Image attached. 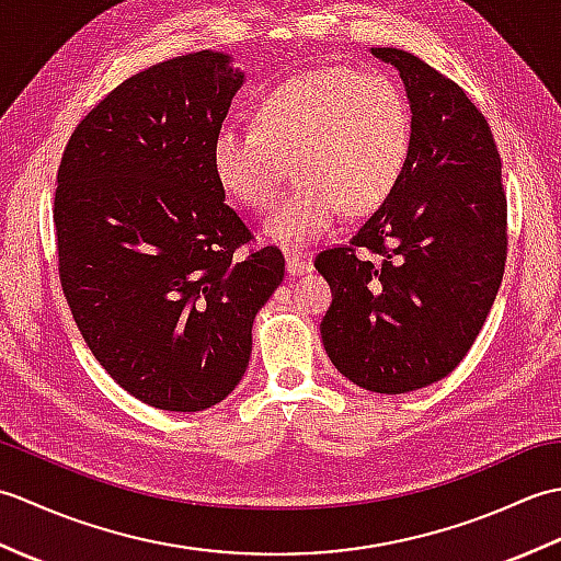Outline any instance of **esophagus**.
Wrapping results in <instances>:
<instances>
[{"mask_svg":"<svg viewBox=\"0 0 561 561\" xmlns=\"http://www.w3.org/2000/svg\"><path fill=\"white\" fill-rule=\"evenodd\" d=\"M311 270H313L311 262L304 260L301 255H294V253L287 255V272L291 274V277H299V274H308Z\"/></svg>","mask_w":561,"mask_h":561,"instance_id":"1","label":"esophagus"}]
</instances>
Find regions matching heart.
Wrapping results in <instances>:
<instances>
[{
	"instance_id": "heart-1",
	"label": "heart",
	"mask_w": 561,
	"mask_h": 561,
	"mask_svg": "<svg viewBox=\"0 0 561 561\" xmlns=\"http://www.w3.org/2000/svg\"><path fill=\"white\" fill-rule=\"evenodd\" d=\"M412 147V113L396 81L350 67L304 71L272 87L250 111V129L226 127L211 141V173L253 211L277 205L287 163L296 187L262 226V238L304 253L342 209L366 214L400 183Z\"/></svg>"
}]
</instances>
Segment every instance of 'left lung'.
<instances>
[{"mask_svg":"<svg viewBox=\"0 0 561 561\" xmlns=\"http://www.w3.org/2000/svg\"><path fill=\"white\" fill-rule=\"evenodd\" d=\"M371 55L400 71L412 147L350 245L316 257L332 289L320 335L354 386L400 396L446 378L480 335L504 277L506 195L492 129L458 83L398 47Z\"/></svg>","mask_w":561,"mask_h":561,"instance_id":"obj_1","label":"left lung"}]
</instances>
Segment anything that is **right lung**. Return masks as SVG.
Masks as SVG:
<instances>
[{
  "instance_id": "1",
  "label": "right lung",
  "mask_w": 561,
  "mask_h": 561,
  "mask_svg": "<svg viewBox=\"0 0 561 561\" xmlns=\"http://www.w3.org/2000/svg\"><path fill=\"white\" fill-rule=\"evenodd\" d=\"M245 75L202 50L129 77L71 135L57 171L59 279L81 337L129 396L199 412L241 383L253 323L284 279L211 173Z\"/></svg>"
}]
</instances>
